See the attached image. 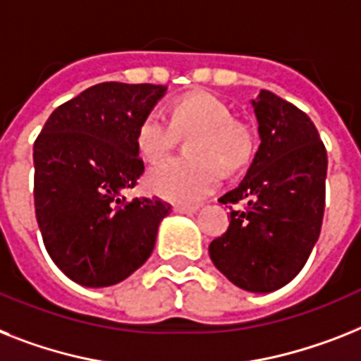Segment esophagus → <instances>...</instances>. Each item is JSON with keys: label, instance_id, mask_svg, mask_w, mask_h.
I'll return each mask as SVG.
<instances>
[{"label": "esophagus", "instance_id": "34e87169", "mask_svg": "<svg viewBox=\"0 0 361 361\" xmlns=\"http://www.w3.org/2000/svg\"><path fill=\"white\" fill-rule=\"evenodd\" d=\"M173 210L177 214H193V212H197L199 207L197 204H192V207H190V204H175Z\"/></svg>", "mask_w": 361, "mask_h": 361}]
</instances>
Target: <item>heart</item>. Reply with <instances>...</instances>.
<instances>
[{
	"label": "heart",
	"mask_w": 361,
	"mask_h": 361,
	"mask_svg": "<svg viewBox=\"0 0 361 361\" xmlns=\"http://www.w3.org/2000/svg\"><path fill=\"white\" fill-rule=\"evenodd\" d=\"M188 142L192 157L171 159L154 166L145 177L153 193L175 202H195L221 183L223 171L238 173L251 162L255 130L234 118L231 106L207 92L183 95L169 109V120L160 110H149L136 130V145L147 162H159Z\"/></svg>",
	"instance_id": "1"
}]
</instances>
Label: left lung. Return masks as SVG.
I'll list each match as a JSON object with an SVG mask.
<instances>
[{"label": "left lung", "instance_id": "8db88e82", "mask_svg": "<svg viewBox=\"0 0 361 361\" xmlns=\"http://www.w3.org/2000/svg\"><path fill=\"white\" fill-rule=\"evenodd\" d=\"M252 106L260 147L240 186L219 199L231 225L208 252L232 284L269 293L297 276L319 238L329 160L302 110L267 90Z\"/></svg>", "mask_w": 361, "mask_h": 361}]
</instances>
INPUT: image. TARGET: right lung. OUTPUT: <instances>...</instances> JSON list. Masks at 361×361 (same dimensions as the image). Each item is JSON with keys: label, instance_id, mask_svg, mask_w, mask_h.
<instances>
[{"label": "right lung", "instance_id": "obj_1", "mask_svg": "<svg viewBox=\"0 0 361 361\" xmlns=\"http://www.w3.org/2000/svg\"><path fill=\"white\" fill-rule=\"evenodd\" d=\"M162 85L99 82L62 103L35 140V210L56 267L88 288L118 284L144 266L171 204L127 199L144 160L136 130Z\"/></svg>", "mask_w": 361, "mask_h": 361}]
</instances>
